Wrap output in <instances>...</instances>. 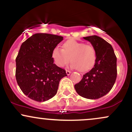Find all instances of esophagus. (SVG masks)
Here are the masks:
<instances>
[{
	"label": "esophagus",
	"instance_id": "1",
	"mask_svg": "<svg viewBox=\"0 0 132 132\" xmlns=\"http://www.w3.org/2000/svg\"><path fill=\"white\" fill-rule=\"evenodd\" d=\"M66 74H67V75H68V76H69L71 73V71H69V70H66Z\"/></svg>",
	"mask_w": 132,
	"mask_h": 132
}]
</instances>
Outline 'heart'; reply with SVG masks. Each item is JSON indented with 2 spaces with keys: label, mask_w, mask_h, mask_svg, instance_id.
<instances>
[{
  "label": "heart",
  "mask_w": 132,
  "mask_h": 132,
  "mask_svg": "<svg viewBox=\"0 0 132 132\" xmlns=\"http://www.w3.org/2000/svg\"><path fill=\"white\" fill-rule=\"evenodd\" d=\"M52 57L58 67H63L69 60L71 66L81 72L89 71L96 61V51L91 45L69 40L63 45V50L56 47L52 51Z\"/></svg>",
  "instance_id": "heart-1"
}]
</instances>
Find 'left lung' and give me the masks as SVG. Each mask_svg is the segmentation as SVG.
Wrapping results in <instances>:
<instances>
[{"mask_svg": "<svg viewBox=\"0 0 132 132\" xmlns=\"http://www.w3.org/2000/svg\"><path fill=\"white\" fill-rule=\"evenodd\" d=\"M94 47L96 61L92 69L78 84L76 91L82 97L97 99L107 94L114 85L117 75V57L111 45L96 35L84 37Z\"/></svg>", "mask_w": 132, "mask_h": 132, "instance_id": "obj_1", "label": "left lung"}]
</instances>
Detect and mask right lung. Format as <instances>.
<instances>
[{
	"label": "right lung",
	"mask_w": 132,
	"mask_h": 132,
	"mask_svg": "<svg viewBox=\"0 0 132 132\" xmlns=\"http://www.w3.org/2000/svg\"><path fill=\"white\" fill-rule=\"evenodd\" d=\"M63 37L48 33H36L21 45L16 57L15 77L25 95L44 102L57 93L59 83L67 76L66 71L53 63L52 51Z\"/></svg>",
	"instance_id": "1"
}]
</instances>
